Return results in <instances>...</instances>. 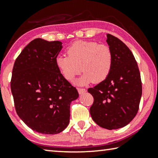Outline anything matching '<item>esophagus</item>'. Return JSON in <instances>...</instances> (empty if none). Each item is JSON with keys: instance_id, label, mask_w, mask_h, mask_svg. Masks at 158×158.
<instances>
[{"instance_id": "34e87169", "label": "esophagus", "mask_w": 158, "mask_h": 158, "mask_svg": "<svg viewBox=\"0 0 158 158\" xmlns=\"http://www.w3.org/2000/svg\"><path fill=\"white\" fill-rule=\"evenodd\" d=\"M78 92L80 95H82L86 92V90L85 89H78Z\"/></svg>"}]
</instances>
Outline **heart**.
Instances as JSON below:
<instances>
[{"label": "heart", "instance_id": "1", "mask_svg": "<svg viewBox=\"0 0 158 158\" xmlns=\"http://www.w3.org/2000/svg\"><path fill=\"white\" fill-rule=\"evenodd\" d=\"M68 56H58L57 68L67 81H71L82 71L84 74L75 84L79 86L104 81L111 71L113 56L108 46L96 41H78L67 50ZM82 69H81V68Z\"/></svg>", "mask_w": 158, "mask_h": 158}]
</instances>
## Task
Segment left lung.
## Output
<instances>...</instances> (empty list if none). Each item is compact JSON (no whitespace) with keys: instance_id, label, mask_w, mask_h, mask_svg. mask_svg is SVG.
<instances>
[{"instance_id":"1","label":"left lung","mask_w":158,"mask_h":158,"mask_svg":"<svg viewBox=\"0 0 158 158\" xmlns=\"http://www.w3.org/2000/svg\"><path fill=\"white\" fill-rule=\"evenodd\" d=\"M106 42L113 56L111 71L88 92L94 98L90 108L93 120L102 128L112 130L125 127L136 115L142 84L137 62L129 48L109 34Z\"/></svg>"}]
</instances>
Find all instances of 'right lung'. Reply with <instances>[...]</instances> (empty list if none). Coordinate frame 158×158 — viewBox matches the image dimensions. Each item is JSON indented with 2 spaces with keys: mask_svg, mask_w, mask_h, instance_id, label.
<instances>
[{
  "mask_svg": "<svg viewBox=\"0 0 158 158\" xmlns=\"http://www.w3.org/2000/svg\"><path fill=\"white\" fill-rule=\"evenodd\" d=\"M62 44L33 40L12 69L10 87L17 114L29 128L44 134H58L68 126L70 104L79 97L56 65Z\"/></svg>",
  "mask_w": 158,
  "mask_h": 158,
  "instance_id": "right-lung-1",
  "label": "right lung"
}]
</instances>
